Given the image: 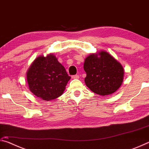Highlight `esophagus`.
Listing matches in <instances>:
<instances>
[{"mask_svg":"<svg viewBox=\"0 0 149 149\" xmlns=\"http://www.w3.org/2000/svg\"><path fill=\"white\" fill-rule=\"evenodd\" d=\"M72 79H79V76L78 75H74L72 76Z\"/></svg>","mask_w":149,"mask_h":149,"instance_id":"1","label":"esophagus"}]
</instances>
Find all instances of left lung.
Returning <instances> with one entry per match:
<instances>
[{
    "label": "left lung",
    "mask_w": 149,
    "mask_h": 149,
    "mask_svg": "<svg viewBox=\"0 0 149 149\" xmlns=\"http://www.w3.org/2000/svg\"><path fill=\"white\" fill-rule=\"evenodd\" d=\"M100 56L90 54L84 65L87 75L85 83L96 94L108 95L116 92L122 84V65L107 52H99Z\"/></svg>",
    "instance_id": "1"
}]
</instances>
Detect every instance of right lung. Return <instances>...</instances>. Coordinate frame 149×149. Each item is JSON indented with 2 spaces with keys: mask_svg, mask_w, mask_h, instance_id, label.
Listing matches in <instances>:
<instances>
[{
  "mask_svg": "<svg viewBox=\"0 0 149 149\" xmlns=\"http://www.w3.org/2000/svg\"><path fill=\"white\" fill-rule=\"evenodd\" d=\"M70 78L53 54L37 58L27 73L30 91L43 100L60 97Z\"/></svg>",
  "mask_w": 149,
  "mask_h": 149,
  "instance_id": "obj_1",
  "label": "right lung"
}]
</instances>
